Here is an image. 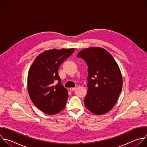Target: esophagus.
Listing matches in <instances>:
<instances>
[{
	"mask_svg": "<svg viewBox=\"0 0 147 147\" xmlns=\"http://www.w3.org/2000/svg\"><path fill=\"white\" fill-rule=\"evenodd\" d=\"M76 89V87H70V88H69V90H70L71 91H74Z\"/></svg>",
	"mask_w": 147,
	"mask_h": 147,
	"instance_id": "34e87169",
	"label": "esophagus"
}]
</instances>
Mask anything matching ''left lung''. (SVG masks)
I'll return each mask as SVG.
<instances>
[{
    "instance_id": "8db88e82",
    "label": "left lung",
    "mask_w": 147,
    "mask_h": 147,
    "mask_svg": "<svg viewBox=\"0 0 147 147\" xmlns=\"http://www.w3.org/2000/svg\"><path fill=\"white\" fill-rule=\"evenodd\" d=\"M88 66L86 107L96 115L106 113L116 103L122 89V76L113 56L102 48L82 49L77 55Z\"/></svg>"
}]
</instances>
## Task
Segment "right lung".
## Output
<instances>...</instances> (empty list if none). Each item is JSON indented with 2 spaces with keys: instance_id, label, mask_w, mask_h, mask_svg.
<instances>
[{
  "instance_id": "1",
  "label": "right lung",
  "mask_w": 147,
  "mask_h": 147,
  "mask_svg": "<svg viewBox=\"0 0 147 147\" xmlns=\"http://www.w3.org/2000/svg\"><path fill=\"white\" fill-rule=\"evenodd\" d=\"M75 49L47 51L38 55L28 74V90L30 98L40 111L50 115L65 108L67 90L61 85L58 70Z\"/></svg>"
}]
</instances>
